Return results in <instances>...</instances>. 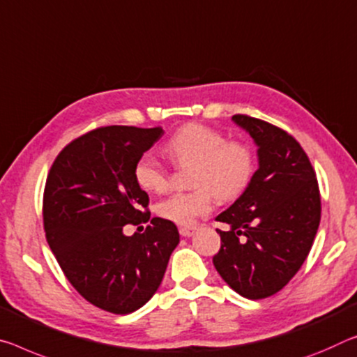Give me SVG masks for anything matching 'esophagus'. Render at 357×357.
<instances>
[{"label":"esophagus","instance_id":"1","mask_svg":"<svg viewBox=\"0 0 357 357\" xmlns=\"http://www.w3.org/2000/svg\"><path fill=\"white\" fill-rule=\"evenodd\" d=\"M179 234H181V236H185V238H189V236L195 234V229L194 227H183V229H179Z\"/></svg>","mask_w":357,"mask_h":357}]
</instances>
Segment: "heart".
Returning a JSON list of instances; mask_svg holds the SVG:
<instances>
[{
  "label": "heart",
  "instance_id": "b5f03b06",
  "mask_svg": "<svg viewBox=\"0 0 357 357\" xmlns=\"http://www.w3.org/2000/svg\"><path fill=\"white\" fill-rule=\"evenodd\" d=\"M167 154L178 165H195L192 185L197 190L172 194L157 205V214L178 225H194L213 208L214 195L231 200L248 188L252 178L254 154L240 141H227L218 130L188 123L181 127L165 146ZM135 179L141 189L165 192L169 183L167 168L154 155L146 154L135 165Z\"/></svg>",
  "mask_w": 357,
  "mask_h": 357
}]
</instances>
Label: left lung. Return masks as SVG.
Instances as JSON below:
<instances>
[{
    "label": "left lung",
    "instance_id": "left-lung-1",
    "mask_svg": "<svg viewBox=\"0 0 357 357\" xmlns=\"http://www.w3.org/2000/svg\"><path fill=\"white\" fill-rule=\"evenodd\" d=\"M257 146L259 168L245 192L216 218L218 273L240 296L257 301L281 291L307 259L321 220L314 169L284 130L250 116L231 117Z\"/></svg>",
    "mask_w": 357,
    "mask_h": 357
}]
</instances>
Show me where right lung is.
<instances>
[{"label": "right lung", "instance_id": "1", "mask_svg": "<svg viewBox=\"0 0 357 357\" xmlns=\"http://www.w3.org/2000/svg\"><path fill=\"white\" fill-rule=\"evenodd\" d=\"M163 135L160 127L111 126L71 141L56 155L44 189L46 238L68 281L95 307L128 314L154 296L179 243L176 225L152 218L135 165Z\"/></svg>", "mask_w": 357, "mask_h": 357}]
</instances>
